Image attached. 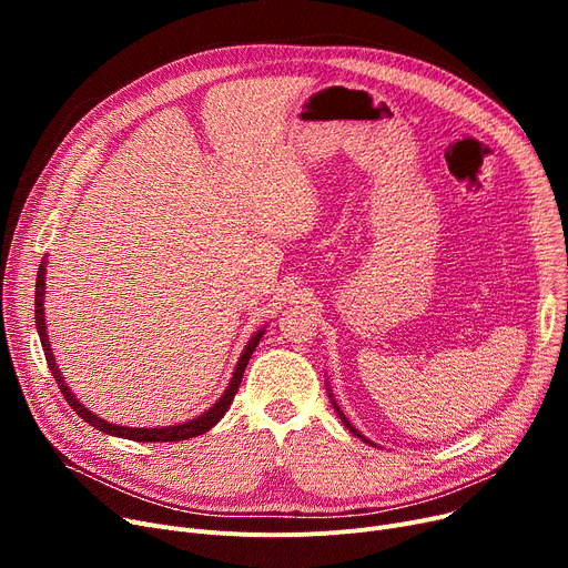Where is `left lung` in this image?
Returning a JSON list of instances; mask_svg holds the SVG:
<instances>
[{
    "mask_svg": "<svg viewBox=\"0 0 568 568\" xmlns=\"http://www.w3.org/2000/svg\"><path fill=\"white\" fill-rule=\"evenodd\" d=\"M329 392H332V389H329ZM329 398H332V405H334V409H336V414H338V416H341V422H343V424H345V428H349V433H354V435H356V437H362V439H364V442H366V444H373V442H371V439H368V437H364V435H362V433H359V430H356V428H354V426H352V424H349V422H347V419H345V414H343V412H341V407H338V405H336V400H334V396H332V394H329ZM373 446H375V444H373Z\"/></svg>",
    "mask_w": 568,
    "mask_h": 568,
    "instance_id": "8db88e82",
    "label": "left lung"
}]
</instances>
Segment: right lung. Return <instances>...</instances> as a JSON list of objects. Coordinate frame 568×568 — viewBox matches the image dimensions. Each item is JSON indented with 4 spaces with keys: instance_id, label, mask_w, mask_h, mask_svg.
<instances>
[{
    "instance_id": "add662e5",
    "label": "right lung",
    "mask_w": 568,
    "mask_h": 568,
    "mask_svg": "<svg viewBox=\"0 0 568 568\" xmlns=\"http://www.w3.org/2000/svg\"><path fill=\"white\" fill-rule=\"evenodd\" d=\"M45 260L41 262L39 266V276H37V296H34V320H37V329H39V338H41V345H43V352H45V362H48V368L54 377V382L59 384V389H62V396L67 398V403L73 407L75 414H80L82 419L89 424L99 428L101 433L105 435H114V437H124V439H133V442H182V439H189V437H197L206 430H212L221 419L223 414L227 412V407L232 405L234 400V394L239 392V384H242V377H244V371L248 366V359L251 354L255 352L264 329H260L255 336H251V341L246 343L242 356H239L236 362V368L232 373V379L227 384L225 394L214 403V407H209L204 414H200L197 419H191V422H184V424H176V426H165V428H126V426H114L110 422H103L101 416L89 412L73 394L69 386L64 384V377L62 373H59L57 364H54V354L50 349V341H48V334H45V313H43V302H45Z\"/></svg>"
}]
</instances>
